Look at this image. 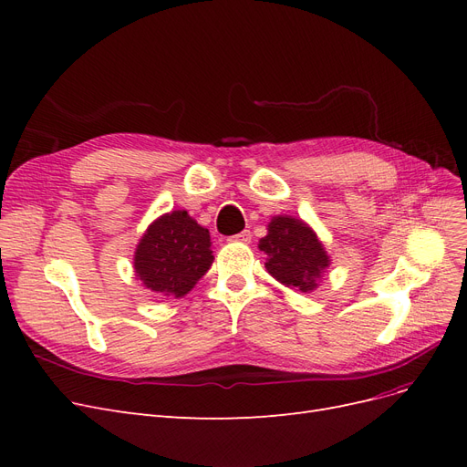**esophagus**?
Listing matches in <instances>:
<instances>
[{
    "label": "esophagus",
    "instance_id": "esophagus-1",
    "mask_svg": "<svg viewBox=\"0 0 467 467\" xmlns=\"http://www.w3.org/2000/svg\"><path fill=\"white\" fill-rule=\"evenodd\" d=\"M232 242H239V244H249L251 242V232H239L237 235H234V237H230Z\"/></svg>",
    "mask_w": 467,
    "mask_h": 467
}]
</instances>
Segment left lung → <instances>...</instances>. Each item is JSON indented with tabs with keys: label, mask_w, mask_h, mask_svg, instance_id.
Returning a JSON list of instances; mask_svg holds the SVG:
<instances>
[{
	"label": "left lung",
	"mask_w": 467,
	"mask_h": 467,
	"mask_svg": "<svg viewBox=\"0 0 467 467\" xmlns=\"http://www.w3.org/2000/svg\"><path fill=\"white\" fill-rule=\"evenodd\" d=\"M259 249L266 255V273L300 292H314L331 265L317 234L294 216H273Z\"/></svg>",
	"instance_id": "obj_1"
}]
</instances>
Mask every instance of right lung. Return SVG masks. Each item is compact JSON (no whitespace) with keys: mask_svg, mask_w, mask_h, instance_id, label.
Segmentation results:
<instances>
[{"mask_svg":"<svg viewBox=\"0 0 467 467\" xmlns=\"http://www.w3.org/2000/svg\"><path fill=\"white\" fill-rule=\"evenodd\" d=\"M210 245V232L187 210H171L155 218L140 237L134 273L148 290L182 298L214 263Z\"/></svg>","mask_w":467,"mask_h":467,"instance_id":"obj_1","label":"right lung"}]
</instances>
